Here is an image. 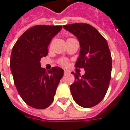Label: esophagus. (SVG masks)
Masks as SVG:
<instances>
[{"label": "esophagus", "mask_w": 130, "mask_h": 130, "mask_svg": "<svg viewBox=\"0 0 130 130\" xmlns=\"http://www.w3.org/2000/svg\"><path fill=\"white\" fill-rule=\"evenodd\" d=\"M63 73H64V74H65V75H66V74H69V72H68L67 70H64V72H63Z\"/></svg>", "instance_id": "1"}]
</instances>
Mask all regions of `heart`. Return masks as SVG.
Masks as SVG:
<instances>
[{
    "instance_id": "obj_1",
    "label": "heart",
    "mask_w": 130,
    "mask_h": 130,
    "mask_svg": "<svg viewBox=\"0 0 130 130\" xmlns=\"http://www.w3.org/2000/svg\"><path fill=\"white\" fill-rule=\"evenodd\" d=\"M59 63H60V64H61V65H62V66H67L68 63L66 59H61Z\"/></svg>"
}]
</instances>
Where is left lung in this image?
I'll return each instance as SVG.
<instances>
[{"mask_svg": "<svg viewBox=\"0 0 130 130\" xmlns=\"http://www.w3.org/2000/svg\"><path fill=\"white\" fill-rule=\"evenodd\" d=\"M63 27L73 34L79 42V55L75 67L84 68L85 74L74 75L70 86L73 99L79 106L90 108L103 99L111 80L112 60L107 41L88 24L76 23Z\"/></svg>", "mask_w": 130, "mask_h": 130, "instance_id": "left-lung-1", "label": "left lung"}]
</instances>
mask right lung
Segmentation results:
<instances>
[{
    "mask_svg": "<svg viewBox=\"0 0 130 130\" xmlns=\"http://www.w3.org/2000/svg\"><path fill=\"white\" fill-rule=\"evenodd\" d=\"M61 29V26H34L23 33L13 47L10 67L15 86L23 101L35 108L44 109L52 103L63 75L61 68L46 71L40 62L47 55L52 38Z\"/></svg>",
    "mask_w": 130,
    "mask_h": 130,
    "instance_id": "1",
    "label": "right lung"
}]
</instances>
